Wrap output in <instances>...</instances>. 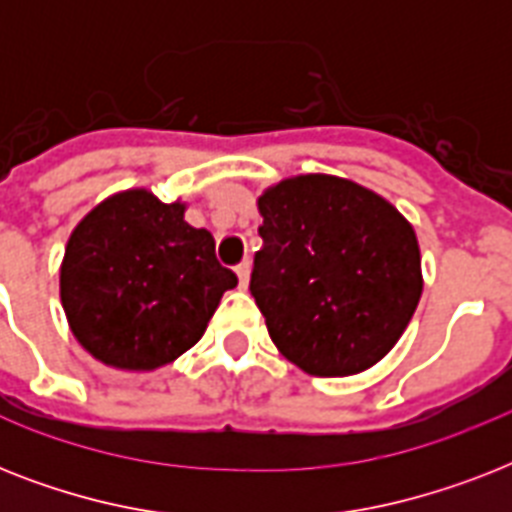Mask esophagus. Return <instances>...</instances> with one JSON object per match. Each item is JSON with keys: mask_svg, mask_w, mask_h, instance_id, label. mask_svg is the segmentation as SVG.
Listing matches in <instances>:
<instances>
[{"mask_svg": "<svg viewBox=\"0 0 512 512\" xmlns=\"http://www.w3.org/2000/svg\"><path fill=\"white\" fill-rule=\"evenodd\" d=\"M249 273H252V263L244 260L241 265H236V276H239V287L247 289L249 287Z\"/></svg>", "mask_w": 512, "mask_h": 512, "instance_id": "obj_1", "label": "esophagus"}]
</instances>
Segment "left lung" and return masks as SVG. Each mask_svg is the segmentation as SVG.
Segmentation results:
<instances>
[{
    "label": "left lung",
    "mask_w": 512,
    "mask_h": 512,
    "mask_svg": "<svg viewBox=\"0 0 512 512\" xmlns=\"http://www.w3.org/2000/svg\"><path fill=\"white\" fill-rule=\"evenodd\" d=\"M252 295L279 353L313 377H348L388 356L422 295L412 223L337 175L268 185Z\"/></svg>",
    "instance_id": "1"
}]
</instances>
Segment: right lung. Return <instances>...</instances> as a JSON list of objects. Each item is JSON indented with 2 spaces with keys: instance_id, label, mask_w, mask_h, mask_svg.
<instances>
[{
  "instance_id": "1",
  "label": "right lung",
  "mask_w": 512,
  "mask_h": 512,
  "mask_svg": "<svg viewBox=\"0 0 512 512\" xmlns=\"http://www.w3.org/2000/svg\"><path fill=\"white\" fill-rule=\"evenodd\" d=\"M185 207L127 188L95 204L68 236L60 303L76 342L100 364L122 372L172 364L236 287L212 233L185 223Z\"/></svg>"
}]
</instances>
